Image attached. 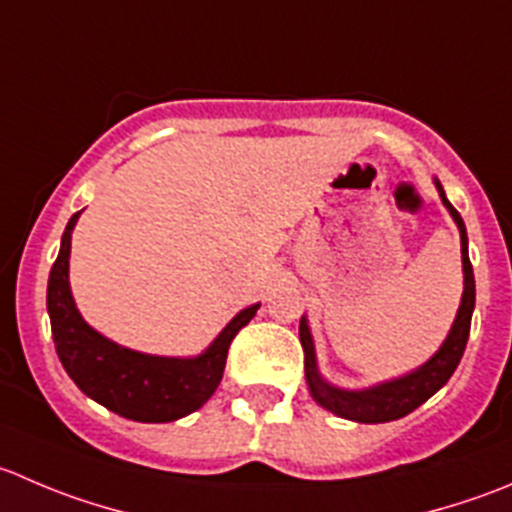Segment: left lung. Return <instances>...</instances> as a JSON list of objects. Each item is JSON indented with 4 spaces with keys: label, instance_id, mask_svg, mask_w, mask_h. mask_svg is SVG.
Returning <instances> with one entry per match:
<instances>
[{
    "label": "left lung",
    "instance_id": "1",
    "mask_svg": "<svg viewBox=\"0 0 512 512\" xmlns=\"http://www.w3.org/2000/svg\"><path fill=\"white\" fill-rule=\"evenodd\" d=\"M443 197L445 207L450 210L453 220L460 227V250H463V272H465V290H463V302H460L458 317L453 322V330H450L448 340L443 342L435 357H430L423 367H418L410 375L400 377L393 382H382L377 388L370 390H340L332 388L317 375L315 365V345H312L310 327L307 320H300V342L302 350H305V377L307 385H310V393L315 398L317 405H322L330 413L340 415L345 420H355V423H390V420L405 418V415L413 413L415 408L425 403L428 398H433L445 382L450 380V375L458 367L460 357H463L465 345H468L470 335V320H473V307H475V277H473V265H470L468 257V232H465L463 217L455 210L453 205L445 197L440 182H435Z\"/></svg>",
    "mask_w": 512,
    "mask_h": 512
}]
</instances>
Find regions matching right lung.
I'll use <instances>...</instances> for the list:
<instances>
[{
	"label": "right lung",
	"mask_w": 512,
	"mask_h": 512,
	"mask_svg": "<svg viewBox=\"0 0 512 512\" xmlns=\"http://www.w3.org/2000/svg\"><path fill=\"white\" fill-rule=\"evenodd\" d=\"M77 217L79 212L67 222L47 285L54 347L67 375L84 395L137 423H172L200 410L220 385L232 340L255 317L260 305L242 310L220 337L192 360L142 355L114 345L82 320L69 292V242Z\"/></svg>",
	"instance_id": "obj_1"
}]
</instances>
